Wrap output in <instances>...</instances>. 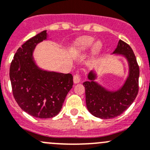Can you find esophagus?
<instances>
[{"instance_id": "esophagus-1", "label": "esophagus", "mask_w": 150, "mask_h": 150, "mask_svg": "<svg viewBox=\"0 0 150 150\" xmlns=\"http://www.w3.org/2000/svg\"><path fill=\"white\" fill-rule=\"evenodd\" d=\"M81 75H80L79 73H77L74 75L73 77V81L75 83H78L81 81Z\"/></svg>"}]
</instances>
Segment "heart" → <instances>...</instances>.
Masks as SVG:
<instances>
[{
    "instance_id": "1",
    "label": "heart",
    "mask_w": 150,
    "mask_h": 150,
    "mask_svg": "<svg viewBox=\"0 0 150 150\" xmlns=\"http://www.w3.org/2000/svg\"><path fill=\"white\" fill-rule=\"evenodd\" d=\"M94 40L95 39L90 36H83V37L80 38L74 43L73 49L78 52L86 51L92 47V45L94 43ZM100 46L101 45H100V42H96L93 46L92 52H97L100 50Z\"/></svg>"
}]
</instances>
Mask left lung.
<instances>
[{"label":"left lung","instance_id":"8db88e82","mask_svg":"<svg viewBox=\"0 0 150 150\" xmlns=\"http://www.w3.org/2000/svg\"><path fill=\"white\" fill-rule=\"evenodd\" d=\"M112 54H121L127 58L129 64V75L121 88L116 91H109L95 81L97 78L94 71L88 75L85 87L86 103L92 115L102 119L113 118L122 114L133 103L138 92L139 67L132 48L120 40Z\"/></svg>","mask_w":150,"mask_h":150}]
</instances>
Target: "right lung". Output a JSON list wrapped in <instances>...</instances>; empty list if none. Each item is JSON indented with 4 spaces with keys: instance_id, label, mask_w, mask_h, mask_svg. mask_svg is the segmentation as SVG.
<instances>
[{
    "instance_id": "add662e5",
    "label": "right lung",
    "mask_w": 150,
    "mask_h": 150,
    "mask_svg": "<svg viewBox=\"0 0 150 150\" xmlns=\"http://www.w3.org/2000/svg\"><path fill=\"white\" fill-rule=\"evenodd\" d=\"M47 38L44 30L25 42L17 50L9 69L12 93L18 106L38 118L57 115L73 85L70 73L43 70L36 65L33 52L38 43Z\"/></svg>"
}]
</instances>
